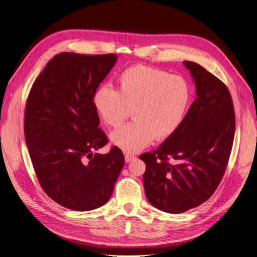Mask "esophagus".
<instances>
[{
  "mask_svg": "<svg viewBox=\"0 0 257 257\" xmlns=\"http://www.w3.org/2000/svg\"><path fill=\"white\" fill-rule=\"evenodd\" d=\"M134 158H136V155H134V154H131V153L125 154V160H126V163H130V161L133 160Z\"/></svg>",
  "mask_w": 257,
  "mask_h": 257,
  "instance_id": "1",
  "label": "esophagus"
}]
</instances>
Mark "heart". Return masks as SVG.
<instances>
[{
    "label": "heart",
    "instance_id": "heart-1",
    "mask_svg": "<svg viewBox=\"0 0 257 257\" xmlns=\"http://www.w3.org/2000/svg\"><path fill=\"white\" fill-rule=\"evenodd\" d=\"M191 101L192 86L186 78L142 64L121 72L116 89L105 84L93 94V106L107 126H119L133 108L134 120L110 136L126 152L141 151L155 138L172 137L182 125Z\"/></svg>",
    "mask_w": 257,
    "mask_h": 257
}]
</instances>
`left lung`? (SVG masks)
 Listing matches in <instances>:
<instances>
[{"label": "left lung", "mask_w": 257, "mask_h": 257, "mask_svg": "<svg viewBox=\"0 0 257 257\" xmlns=\"http://www.w3.org/2000/svg\"><path fill=\"white\" fill-rule=\"evenodd\" d=\"M183 64L193 76L197 98L180 128L158 149L140 156L146 164L148 201L169 213L184 212L211 197L224 176L235 130L227 86L200 64Z\"/></svg>", "instance_id": "left-lung-1"}]
</instances>
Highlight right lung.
<instances>
[{
  "instance_id": "1",
  "label": "right lung",
  "mask_w": 257,
  "mask_h": 257,
  "mask_svg": "<svg viewBox=\"0 0 257 257\" xmlns=\"http://www.w3.org/2000/svg\"><path fill=\"white\" fill-rule=\"evenodd\" d=\"M115 62V54L60 53L27 99L24 132L36 177L63 207L87 211L104 205L125 164L115 146L107 154L93 153L108 143L93 94Z\"/></svg>"
}]
</instances>
